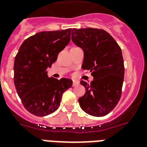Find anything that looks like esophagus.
<instances>
[{"label": "esophagus", "mask_w": 147, "mask_h": 147, "mask_svg": "<svg viewBox=\"0 0 147 147\" xmlns=\"http://www.w3.org/2000/svg\"><path fill=\"white\" fill-rule=\"evenodd\" d=\"M79 84V82L77 80H73V86H76L77 85Z\"/></svg>", "instance_id": "1"}]
</instances>
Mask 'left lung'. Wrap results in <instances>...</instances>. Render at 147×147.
Segmentation results:
<instances>
[{"instance_id": "left-lung-1", "label": "left lung", "mask_w": 147, "mask_h": 147, "mask_svg": "<svg viewBox=\"0 0 147 147\" xmlns=\"http://www.w3.org/2000/svg\"><path fill=\"white\" fill-rule=\"evenodd\" d=\"M71 40L84 51L82 68L91 72V83L81 81L85 94L78 99L81 108L94 117L109 114L121 99L124 65L121 47L101 29H73Z\"/></svg>"}]
</instances>
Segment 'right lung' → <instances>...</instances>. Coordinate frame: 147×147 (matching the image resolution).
Here are the masks:
<instances>
[{
  "label": "right lung",
  "mask_w": 147,
  "mask_h": 147,
  "mask_svg": "<svg viewBox=\"0 0 147 147\" xmlns=\"http://www.w3.org/2000/svg\"><path fill=\"white\" fill-rule=\"evenodd\" d=\"M71 29L43 31L24 41L16 55L13 82L24 107L33 115L47 116L59 108L72 80L49 78L47 68L69 44Z\"/></svg>",
  "instance_id": "add662e5"
}]
</instances>
